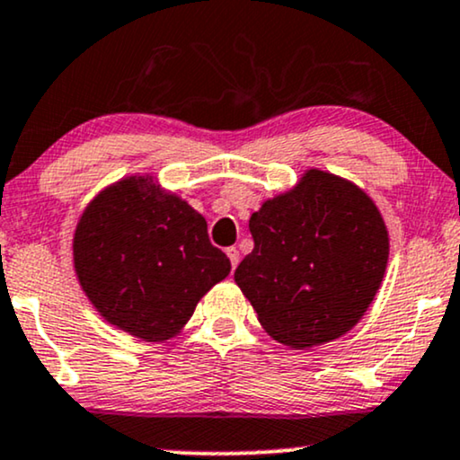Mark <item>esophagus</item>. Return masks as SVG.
I'll return each instance as SVG.
<instances>
[{"label": "esophagus", "instance_id": "1", "mask_svg": "<svg viewBox=\"0 0 460 460\" xmlns=\"http://www.w3.org/2000/svg\"><path fill=\"white\" fill-rule=\"evenodd\" d=\"M226 257H229V261H231V268H237V263H240V251H237V248H226Z\"/></svg>", "mask_w": 460, "mask_h": 460}]
</instances>
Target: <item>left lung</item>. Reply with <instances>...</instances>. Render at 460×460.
I'll return each mask as SVG.
<instances>
[{"instance_id":"obj_1","label":"left lung","mask_w":460,"mask_h":460,"mask_svg":"<svg viewBox=\"0 0 460 460\" xmlns=\"http://www.w3.org/2000/svg\"><path fill=\"white\" fill-rule=\"evenodd\" d=\"M254 248L234 279L263 330L291 349L341 339L377 296L388 226L362 188L306 169L248 220Z\"/></svg>"}]
</instances>
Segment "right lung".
I'll use <instances>...</instances> for the list:
<instances>
[{
    "label": "right lung",
    "instance_id": "1",
    "mask_svg": "<svg viewBox=\"0 0 460 460\" xmlns=\"http://www.w3.org/2000/svg\"><path fill=\"white\" fill-rule=\"evenodd\" d=\"M72 265L107 323L146 342L180 334L231 263L208 223L156 175H126L87 203L72 235Z\"/></svg>",
    "mask_w": 460,
    "mask_h": 460
}]
</instances>
